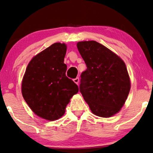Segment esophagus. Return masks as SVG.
<instances>
[{
  "label": "esophagus",
  "mask_w": 153,
  "mask_h": 153,
  "mask_svg": "<svg viewBox=\"0 0 153 153\" xmlns=\"http://www.w3.org/2000/svg\"><path fill=\"white\" fill-rule=\"evenodd\" d=\"M79 80H80V79H79V78H76L75 79H73V81H74L75 83H76L77 85H78L79 83Z\"/></svg>",
  "instance_id": "esophagus-1"
}]
</instances>
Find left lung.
I'll use <instances>...</instances> for the list:
<instances>
[{
    "mask_svg": "<svg viewBox=\"0 0 153 153\" xmlns=\"http://www.w3.org/2000/svg\"><path fill=\"white\" fill-rule=\"evenodd\" d=\"M77 47L87 65L80 75V93L95 115H114L123 107L130 91L124 62L95 41L78 42Z\"/></svg>",
    "mask_w": 153,
    "mask_h": 153,
    "instance_id": "8db88e82",
    "label": "left lung"
}]
</instances>
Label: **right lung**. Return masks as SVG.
Masks as SVG:
<instances>
[{"label":"right lung","instance_id":"obj_1","mask_svg":"<svg viewBox=\"0 0 153 153\" xmlns=\"http://www.w3.org/2000/svg\"><path fill=\"white\" fill-rule=\"evenodd\" d=\"M65 44H53L31 60L22 80L25 102L36 115L49 121L62 117L78 92V85L65 75Z\"/></svg>","mask_w":153,"mask_h":153}]
</instances>
